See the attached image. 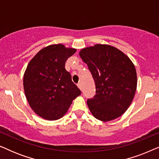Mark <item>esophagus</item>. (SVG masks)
I'll return each instance as SVG.
<instances>
[{"label": "esophagus", "mask_w": 159, "mask_h": 159, "mask_svg": "<svg viewBox=\"0 0 159 159\" xmlns=\"http://www.w3.org/2000/svg\"><path fill=\"white\" fill-rule=\"evenodd\" d=\"M77 87L80 88V90H82V84L81 83H78L77 84Z\"/></svg>", "instance_id": "esophagus-1"}]
</instances>
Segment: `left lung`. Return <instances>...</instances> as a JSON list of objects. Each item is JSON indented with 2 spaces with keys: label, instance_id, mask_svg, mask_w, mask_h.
<instances>
[{
  "label": "left lung",
  "instance_id": "1",
  "mask_svg": "<svg viewBox=\"0 0 159 159\" xmlns=\"http://www.w3.org/2000/svg\"><path fill=\"white\" fill-rule=\"evenodd\" d=\"M79 54L95 81L96 94L87 101L93 116L108 121L121 116L136 92L137 73L133 63L120 50L109 45L84 48Z\"/></svg>",
  "mask_w": 159,
  "mask_h": 159
}]
</instances>
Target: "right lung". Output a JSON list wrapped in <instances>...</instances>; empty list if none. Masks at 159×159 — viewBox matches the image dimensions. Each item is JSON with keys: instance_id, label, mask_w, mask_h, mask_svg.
<instances>
[{"instance_id": "add662e5", "label": "right lung", "mask_w": 159, "mask_h": 159, "mask_svg": "<svg viewBox=\"0 0 159 159\" xmlns=\"http://www.w3.org/2000/svg\"><path fill=\"white\" fill-rule=\"evenodd\" d=\"M76 52L62 44L41 49L27 65L24 75L25 93L30 107L46 120L64 116L81 91L65 69L68 58Z\"/></svg>"}]
</instances>
